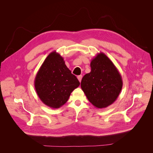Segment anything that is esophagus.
Masks as SVG:
<instances>
[{"mask_svg": "<svg viewBox=\"0 0 153 153\" xmlns=\"http://www.w3.org/2000/svg\"><path fill=\"white\" fill-rule=\"evenodd\" d=\"M82 75H80V76H77V79L79 80V81L81 82V80H82Z\"/></svg>", "mask_w": 153, "mask_h": 153, "instance_id": "34e87169", "label": "esophagus"}]
</instances>
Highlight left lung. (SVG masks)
I'll list each match as a JSON object with an SVG mask.
<instances>
[{"mask_svg": "<svg viewBox=\"0 0 153 153\" xmlns=\"http://www.w3.org/2000/svg\"><path fill=\"white\" fill-rule=\"evenodd\" d=\"M91 71L82 78L81 87L87 99L98 108H106L118 98L123 81L116 66L103 53L91 62Z\"/></svg>", "mask_w": 153, "mask_h": 153, "instance_id": "8db88e82", "label": "left lung"}]
</instances>
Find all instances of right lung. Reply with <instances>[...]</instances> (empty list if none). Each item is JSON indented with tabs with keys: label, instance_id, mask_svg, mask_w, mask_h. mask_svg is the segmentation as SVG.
I'll return each mask as SVG.
<instances>
[{
	"label": "right lung",
	"instance_id": "1",
	"mask_svg": "<svg viewBox=\"0 0 153 153\" xmlns=\"http://www.w3.org/2000/svg\"><path fill=\"white\" fill-rule=\"evenodd\" d=\"M35 88L46 105L59 108L68 100L71 92L80 85L63 58L56 51L49 54L36 75Z\"/></svg>",
	"mask_w": 153,
	"mask_h": 153
}]
</instances>
